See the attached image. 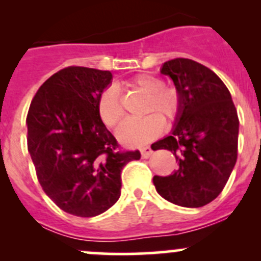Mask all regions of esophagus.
I'll return each mask as SVG.
<instances>
[{"instance_id": "1", "label": "esophagus", "mask_w": 261, "mask_h": 261, "mask_svg": "<svg viewBox=\"0 0 261 261\" xmlns=\"http://www.w3.org/2000/svg\"><path fill=\"white\" fill-rule=\"evenodd\" d=\"M140 151H141V156H143L144 159H146V158H149L150 155L152 154V149H151V147H150V146H144V147H141Z\"/></svg>"}]
</instances>
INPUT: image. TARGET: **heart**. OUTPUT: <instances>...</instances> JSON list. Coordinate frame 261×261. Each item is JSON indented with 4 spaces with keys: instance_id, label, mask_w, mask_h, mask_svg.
<instances>
[{
    "instance_id": "1",
    "label": "heart",
    "mask_w": 261,
    "mask_h": 261,
    "mask_svg": "<svg viewBox=\"0 0 261 261\" xmlns=\"http://www.w3.org/2000/svg\"><path fill=\"white\" fill-rule=\"evenodd\" d=\"M120 89H135L145 94L143 112L150 114L141 118L128 120L117 130V138L126 146H141L156 138L163 130L164 122L175 120L181 107V94L173 84H164L159 75L140 73L117 83ZM97 111L107 127H115L123 117L117 88L109 87L101 93Z\"/></svg>"
}]
</instances>
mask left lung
I'll return each mask as SVG.
<instances>
[{"instance_id": "1", "label": "left lung", "mask_w": 261, "mask_h": 261, "mask_svg": "<svg viewBox=\"0 0 261 261\" xmlns=\"http://www.w3.org/2000/svg\"><path fill=\"white\" fill-rule=\"evenodd\" d=\"M181 94L172 135L152 150L173 152L179 168L168 177L152 178L158 193L172 203L197 208L222 192L238 159L239 117L230 91L210 68L175 58L163 64Z\"/></svg>"}]
</instances>
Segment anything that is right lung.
<instances>
[{
    "mask_svg": "<svg viewBox=\"0 0 261 261\" xmlns=\"http://www.w3.org/2000/svg\"><path fill=\"white\" fill-rule=\"evenodd\" d=\"M109 70L67 67L53 74L31 101L28 149L43 191L63 211L93 217L121 194V170L140 151H123L97 111L111 83Z\"/></svg>",
    "mask_w": 261,
    "mask_h": 261,
    "instance_id": "obj_1",
    "label": "right lung"
}]
</instances>
